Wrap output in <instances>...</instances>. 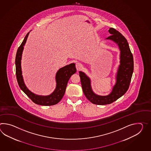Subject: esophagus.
I'll return each mask as SVG.
<instances>
[{
    "mask_svg": "<svg viewBox=\"0 0 151 151\" xmlns=\"http://www.w3.org/2000/svg\"><path fill=\"white\" fill-rule=\"evenodd\" d=\"M75 66H76V69H77V70H80L81 69L82 67V64H81V63H80V62H77V63H76Z\"/></svg>",
    "mask_w": 151,
    "mask_h": 151,
    "instance_id": "obj_1",
    "label": "esophagus"
}]
</instances>
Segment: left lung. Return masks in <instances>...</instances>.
<instances>
[{
    "label": "left lung",
    "instance_id": "obj_1",
    "mask_svg": "<svg viewBox=\"0 0 151 151\" xmlns=\"http://www.w3.org/2000/svg\"><path fill=\"white\" fill-rule=\"evenodd\" d=\"M108 31L111 35L106 39L117 44L121 51L120 64L117 71L116 82L111 94L107 96H99L94 94L91 88L89 78L84 73L79 72L84 95L91 103L97 105L111 104L124 95L129 87L134 69L133 57L127 40L114 28L111 27Z\"/></svg>",
    "mask_w": 151,
    "mask_h": 151
}]
</instances>
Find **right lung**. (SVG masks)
Segmentation results:
<instances>
[{
  "mask_svg": "<svg viewBox=\"0 0 151 151\" xmlns=\"http://www.w3.org/2000/svg\"><path fill=\"white\" fill-rule=\"evenodd\" d=\"M29 32L27 34L20 46L17 50L16 56V74L17 82L20 89L36 104L42 106H52L58 104L63 97L68 82L72 75L76 72L74 63L70 64L60 69L56 75V87L52 94L48 96H39L31 92L25 85L21 69V58L24 45L26 43Z\"/></svg>",
  "mask_w": 151,
  "mask_h": 151,
  "instance_id": "obj_1",
  "label": "right lung"
}]
</instances>
